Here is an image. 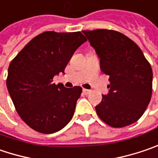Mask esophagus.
<instances>
[{"instance_id":"esophagus-1","label":"esophagus","mask_w":158,"mask_h":158,"mask_svg":"<svg viewBox=\"0 0 158 158\" xmlns=\"http://www.w3.org/2000/svg\"><path fill=\"white\" fill-rule=\"evenodd\" d=\"M90 92H91V90H89V89H86V88L83 89V93H84L85 95H88Z\"/></svg>"}]
</instances>
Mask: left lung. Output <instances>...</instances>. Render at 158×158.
Returning <instances> with one entry per match:
<instances>
[{"mask_svg": "<svg viewBox=\"0 0 158 158\" xmlns=\"http://www.w3.org/2000/svg\"><path fill=\"white\" fill-rule=\"evenodd\" d=\"M100 59L101 70L109 76V92L96 106L106 124L122 128L137 122L152 95L153 72L140 48L114 30L83 31Z\"/></svg>", "mask_w": 158, "mask_h": 158, "instance_id": "obj_1", "label": "left lung"}]
</instances>
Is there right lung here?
Segmentation results:
<instances>
[{"label":"right lung","instance_id":"add662e5","mask_svg":"<svg viewBox=\"0 0 158 158\" xmlns=\"http://www.w3.org/2000/svg\"><path fill=\"white\" fill-rule=\"evenodd\" d=\"M86 41L80 32H44L11 60L7 88L18 114L33 130L50 134L70 123L82 88L55 85L52 79L64 73L73 53Z\"/></svg>","mask_w":158,"mask_h":158}]
</instances>
